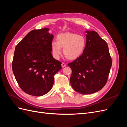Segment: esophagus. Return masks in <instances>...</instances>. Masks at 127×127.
Returning a JSON list of instances; mask_svg holds the SVG:
<instances>
[{
    "mask_svg": "<svg viewBox=\"0 0 127 127\" xmlns=\"http://www.w3.org/2000/svg\"><path fill=\"white\" fill-rule=\"evenodd\" d=\"M66 66V64H65L64 63H63L62 64H61V66H62V67H64Z\"/></svg>",
    "mask_w": 127,
    "mask_h": 127,
    "instance_id": "34e87169",
    "label": "esophagus"
}]
</instances>
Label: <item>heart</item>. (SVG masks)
<instances>
[{"label":"heart","mask_w":127,"mask_h":127,"mask_svg":"<svg viewBox=\"0 0 127 127\" xmlns=\"http://www.w3.org/2000/svg\"><path fill=\"white\" fill-rule=\"evenodd\" d=\"M56 41H52L51 44L53 57L59 59L62 53L63 48L64 56L69 60H75L81 56L86 47L85 36L74 33L66 32L58 34Z\"/></svg>","instance_id":"heart-1"}]
</instances>
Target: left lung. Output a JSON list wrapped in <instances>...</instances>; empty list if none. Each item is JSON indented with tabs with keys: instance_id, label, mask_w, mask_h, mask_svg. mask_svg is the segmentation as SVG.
Returning a JSON list of instances; mask_svg holds the SVG:
<instances>
[{
	"instance_id": "1",
	"label": "left lung",
	"mask_w": 127,
	"mask_h": 127,
	"mask_svg": "<svg viewBox=\"0 0 127 127\" xmlns=\"http://www.w3.org/2000/svg\"><path fill=\"white\" fill-rule=\"evenodd\" d=\"M86 47L82 55L68 65L72 70L70 82L82 94L95 93L105 86L112 66L106 42L95 31H87Z\"/></svg>"
}]
</instances>
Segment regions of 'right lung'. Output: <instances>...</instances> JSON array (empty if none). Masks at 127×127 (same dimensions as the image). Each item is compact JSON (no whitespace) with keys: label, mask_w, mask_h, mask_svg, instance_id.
I'll return each instance as SVG.
<instances>
[{"label":"right lung","mask_w":127,"mask_h":127,"mask_svg":"<svg viewBox=\"0 0 127 127\" xmlns=\"http://www.w3.org/2000/svg\"><path fill=\"white\" fill-rule=\"evenodd\" d=\"M49 29L30 32L16 46L12 69L21 89L29 95L41 96L51 90L54 75L61 63L53 58L51 44L53 38Z\"/></svg>","instance_id":"1"}]
</instances>
